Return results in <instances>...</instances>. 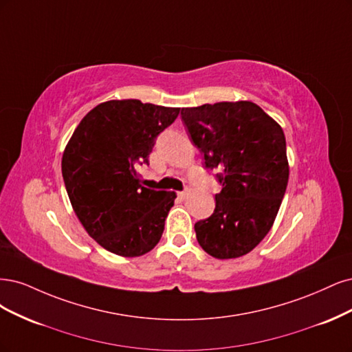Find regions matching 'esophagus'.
Segmentation results:
<instances>
[{
	"instance_id": "esophagus-1",
	"label": "esophagus",
	"mask_w": 352,
	"mask_h": 352,
	"mask_svg": "<svg viewBox=\"0 0 352 352\" xmlns=\"http://www.w3.org/2000/svg\"><path fill=\"white\" fill-rule=\"evenodd\" d=\"M187 195H188V191H178L177 192V196H178L179 200H184L187 197Z\"/></svg>"
}]
</instances>
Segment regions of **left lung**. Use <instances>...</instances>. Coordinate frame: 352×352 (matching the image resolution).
<instances>
[{
    "instance_id": "obj_1",
    "label": "left lung",
    "mask_w": 352,
    "mask_h": 352,
    "mask_svg": "<svg viewBox=\"0 0 352 352\" xmlns=\"http://www.w3.org/2000/svg\"><path fill=\"white\" fill-rule=\"evenodd\" d=\"M181 117L205 166L221 171L217 206L195 225L199 244L214 258L250 253L270 231L285 195V134L250 100L183 108Z\"/></svg>"
}]
</instances>
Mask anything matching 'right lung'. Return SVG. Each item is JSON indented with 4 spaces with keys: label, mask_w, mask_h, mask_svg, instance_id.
<instances>
[{
    "label": "right lung",
    "mask_w": 352,
    "mask_h": 352,
    "mask_svg": "<svg viewBox=\"0 0 352 352\" xmlns=\"http://www.w3.org/2000/svg\"><path fill=\"white\" fill-rule=\"evenodd\" d=\"M179 108L139 99L102 102L74 130L63 153L67 195L87 234L105 248L139 257L160 243L174 191L142 186L139 165H149L157 134Z\"/></svg>",
    "instance_id": "right-lung-1"
}]
</instances>
